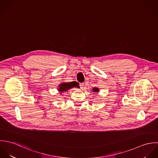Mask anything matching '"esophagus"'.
Returning <instances> with one entry per match:
<instances>
[{
    "instance_id": "esophagus-1",
    "label": "esophagus",
    "mask_w": 158,
    "mask_h": 158,
    "mask_svg": "<svg viewBox=\"0 0 158 158\" xmlns=\"http://www.w3.org/2000/svg\"><path fill=\"white\" fill-rule=\"evenodd\" d=\"M80 88H81V89H83V88H84V83H80Z\"/></svg>"
}]
</instances>
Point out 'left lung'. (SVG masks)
I'll return each instance as SVG.
<instances>
[{
	"label": "left lung",
	"mask_w": 158,
	"mask_h": 158,
	"mask_svg": "<svg viewBox=\"0 0 158 158\" xmlns=\"http://www.w3.org/2000/svg\"><path fill=\"white\" fill-rule=\"evenodd\" d=\"M99 91V89L98 88H97V87H95V88H92V92H98Z\"/></svg>",
	"instance_id": "left-lung-1"
}]
</instances>
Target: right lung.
Masks as SVG:
<instances>
[{
	"label": "right lung",
	"mask_w": 158,
	"mask_h": 158,
	"mask_svg": "<svg viewBox=\"0 0 158 158\" xmlns=\"http://www.w3.org/2000/svg\"><path fill=\"white\" fill-rule=\"evenodd\" d=\"M77 86L75 85V82L72 81V82H63L61 83V84H60L58 85V90L60 92V94H61L63 92H66L67 90L73 88V87H76Z\"/></svg>",
	"instance_id": "obj_1"
}]
</instances>
